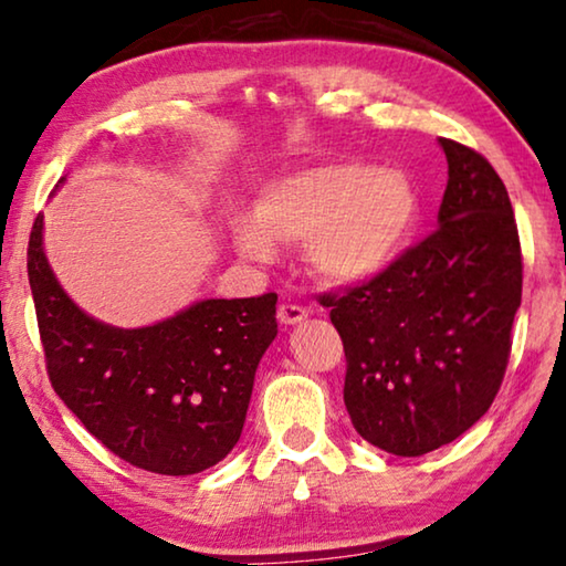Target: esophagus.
Instances as JSON below:
<instances>
[{"instance_id":"obj_1","label":"esophagus","mask_w":566,"mask_h":566,"mask_svg":"<svg viewBox=\"0 0 566 566\" xmlns=\"http://www.w3.org/2000/svg\"><path fill=\"white\" fill-rule=\"evenodd\" d=\"M276 317H280L282 325H300V322L307 319V310L300 307V304H280Z\"/></svg>"}]
</instances>
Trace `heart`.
<instances>
[{"mask_svg": "<svg viewBox=\"0 0 566 566\" xmlns=\"http://www.w3.org/2000/svg\"><path fill=\"white\" fill-rule=\"evenodd\" d=\"M418 217V188L406 170L327 160L266 184L254 219L234 221V241L249 259H272L274 241L304 244L322 282L357 284L396 262Z\"/></svg>", "mask_w": 566, "mask_h": 566, "instance_id": "b5f03b06", "label": "heart"}]
</instances>
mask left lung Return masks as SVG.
Wrapping results in <instances>:
<instances>
[{
  "mask_svg": "<svg viewBox=\"0 0 566 566\" xmlns=\"http://www.w3.org/2000/svg\"><path fill=\"white\" fill-rule=\"evenodd\" d=\"M448 186L438 231L322 307L345 345V408L367 443L423 455L491 408L522 304V247L506 186L476 150L438 138Z\"/></svg>",
  "mask_w": 566,
  "mask_h": 566,
  "instance_id": "8db88e82",
  "label": "left lung"
}]
</instances>
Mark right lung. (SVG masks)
<instances>
[{
  "instance_id": "add662e5",
  "label": "right lung",
  "mask_w": 566,
  "mask_h": 566,
  "mask_svg": "<svg viewBox=\"0 0 566 566\" xmlns=\"http://www.w3.org/2000/svg\"><path fill=\"white\" fill-rule=\"evenodd\" d=\"M42 234L38 217L27 274L62 402L118 459L150 473L191 476L227 459L276 337V294L201 300L156 325L113 327L67 297Z\"/></svg>"
}]
</instances>
